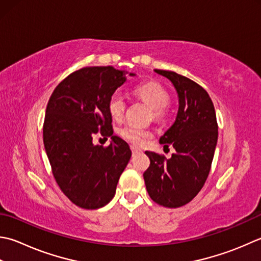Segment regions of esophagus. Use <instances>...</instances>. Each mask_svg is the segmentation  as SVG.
Instances as JSON below:
<instances>
[{
    "label": "esophagus",
    "mask_w": 261,
    "mask_h": 261,
    "mask_svg": "<svg viewBox=\"0 0 261 261\" xmlns=\"http://www.w3.org/2000/svg\"><path fill=\"white\" fill-rule=\"evenodd\" d=\"M131 150H132V154H138V152H140V150L138 149L137 147H135V146H131Z\"/></svg>",
    "instance_id": "esophagus-1"
}]
</instances>
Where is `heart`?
<instances>
[{
  "label": "heart",
  "mask_w": 261,
  "mask_h": 261,
  "mask_svg": "<svg viewBox=\"0 0 261 261\" xmlns=\"http://www.w3.org/2000/svg\"><path fill=\"white\" fill-rule=\"evenodd\" d=\"M135 95L151 107L155 119H162L165 113V107L170 101V95H168L164 87L157 83L142 84L135 89ZM107 107H109V112L113 119H122L126 109L124 97L119 93L113 94L110 97ZM119 134L123 139L131 142L135 146H141L151 137V132L149 130L130 124L121 127Z\"/></svg>",
  "instance_id": "b5f03b06"
}]
</instances>
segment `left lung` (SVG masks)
I'll use <instances>...</instances> for the list:
<instances>
[{
  "mask_svg": "<svg viewBox=\"0 0 261 261\" xmlns=\"http://www.w3.org/2000/svg\"><path fill=\"white\" fill-rule=\"evenodd\" d=\"M154 71L170 80L177 93L175 121L160 138L161 144L172 145L175 152L166 160L146 151L150 165L144 178L152 200L177 208L190 202L207 180L218 138L216 113L207 91L195 81L173 71Z\"/></svg>",
  "mask_w": 261,
  "mask_h": 261,
  "instance_id": "obj_1",
  "label": "left lung"
}]
</instances>
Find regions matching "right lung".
<instances>
[{"label":"right lung","instance_id":"add662e5","mask_svg":"<svg viewBox=\"0 0 261 261\" xmlns=\"http://www.w3.org/2000/svg\"><path fill=\"white\" fill-rule=\"evenodd\" d=\"M126 73L113 66L80 69L58 85L46 107L43 139L55 181L84 209L104 207L113 199L131 158L129 145L113 135L107 107ZM98 130L111 137L109 147L93 145Z\"/></svg>","mask_w":261,"mask_h":261}]
</instances>
